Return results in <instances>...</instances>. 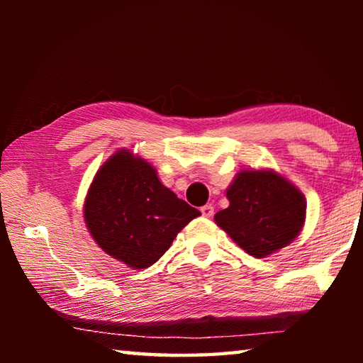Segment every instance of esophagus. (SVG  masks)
<instances>
[{"label": "esophagus", "instance_id": "34e87169", "mask_svg": "<svg viewBox=\"0 0 363 363\" xmlns=\"http://www.w3.org/2000/svg\"><path fill=\"white\" fill-rule=\"evenodd\" d=\"M201 214H203L205 218H211L214 214V208L211 205H205L201 206Z\"/></svg>", "mask_w": 363, "mask_h": 363}]
</instances>
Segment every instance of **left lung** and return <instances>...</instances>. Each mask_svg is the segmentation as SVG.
Segmentation results:
<instances>
[{
  "label": "left lung",
  "mask_w": 363,
  "mask_h": 363,
  "mask_svg": "<svg viewBox=\"0 0 363 363\" xmlns=\"http://www.w3.org/2000/svg\"><path fill=\"white\" fill-rule=\"evenodd\" d=\"M230 205L214 220L238 247L266 257L298 237L306 220L301 190L272 169H243L227 189Z\"/></svg>",
  "instance_id": "left-lung-1"
}]
</instances>
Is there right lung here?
<instances>
[{
	"mask_svg": "<svg viewBox=\"0 0 363 363\" xmlns=\"http://www.w3.org/2000/svg\"><path fill=\"white\" fill-rule=\"evenodd\" d=\"M196 216V208L177 199L155 168L130 150L102 164L84 200V223L96 243L133 269L155 264Z\"/></svg>",
	"mask_w": 363,
	"mask_h": 363,
	"instance_id": "1",
	"label": "right lung"
}]
</instances>
